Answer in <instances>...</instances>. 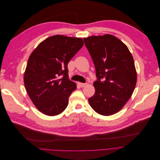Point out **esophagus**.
Segmentation results:
<instances>
[{
    "label": "esophagus",
    "mask_w": 160,
    "mask_h": 160,
    "mask_svg": "<svg viewBox=\"0 0 160 160\" xmlns=\"http://www.w3.org/2000/svg\"><path fill=\"white\" fill-rule=\"evenodd\" d=\"M78 85L81 87V88H84V87H85L87 84H86V83H79V82Z\"/></svg>",
    "instance_id": "esophagus-1"
}]
</instances>
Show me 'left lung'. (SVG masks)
Returning a JSON list of instances; mask_svg holds the SVG:
<instances>
[{
  "label": "left lung",
  "mask_w": 160,
  "mask_h": 160,
  "mask_svg": "<svg viewBox=\"0 0 160 160\" xmlns=\"http://www.w3.org/2000/svg\"><path fill=\"white\" fill-rule=\"evenodd\" d=\"M95 67L98 81L89 103L95 112L111 115L122 109L137 83L133 58L128 47L116 37L105 34L84 38Z\"/></svg>",
  "instance_id": "left-lung-1"
}]
</instances>
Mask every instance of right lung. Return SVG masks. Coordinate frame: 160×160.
I'll return each instance as SVG.
<instances>
[{"label":"right lung","instance_id":"1","mask_svg":"<svg viewBox=\"0 0 160 160\" xmlns=\"http://www.w3.org/2000/svg\"><path fill=\"white\" fill-rule=\"evenodd\" d=\"M83 44L81 38L57 35L42 41L31 52L24 84L32 103L43 114L57 115L68 105L77 85L69 79L67 65Z\"/></svg>","mask_w":160,"mask_h":160}]
</instances>
